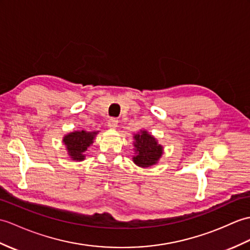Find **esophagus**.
Here are the masks:
<instances>
[{"mask_svg":"<svg viewBox=\"0 0 250 250\" xmlns=\"http://www.w3.org/2000/svg\"><path fill=\"white\" fill-rule=\"evenodd\" d=\"M107 125L109 127H112V129H114V127L118 125V119L117 118H109L107 120Z\"/></svg>","mask_w":250,"mask_h":250,"instance_id":"1","label":"esophagus"}]
</instances>
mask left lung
<instances>
[{"instance_id": "8db88e82", "label": "left lung", "mask_w": 250, "mask_h": 250, "mask_svg": "<svg viewBox=\"0 0 250 250\" xmlns=\"http://www.w3.org/2000/svg\"><path fill=\"white\" fill-rule=\"evenodd\" d=\"M134 139V146L136 148V155L133 156L134 163L141 167H149L155 164L163 153V148L161 145L146 131H142L141 134H136Z\"/></svg>"}]
</instances>
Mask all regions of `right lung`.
<instances>
[{"instance_id": "add662e5", "label": "right lung", "mask_w": 250, "mask_h": 250, "mask_svg": "<svg viewBox=\"0 0 250 250\" xmlns=\"http://www.w3.org/2000/svg\"><path fill=\"white\" fill-rule=\"evenodd\" d=\"M96 134L97 132L77 131L63 137V143L67 146L68 153L72 160L83 161L85 159L84 152L92 144V139Z\"/></svg>"}]
</instances>
